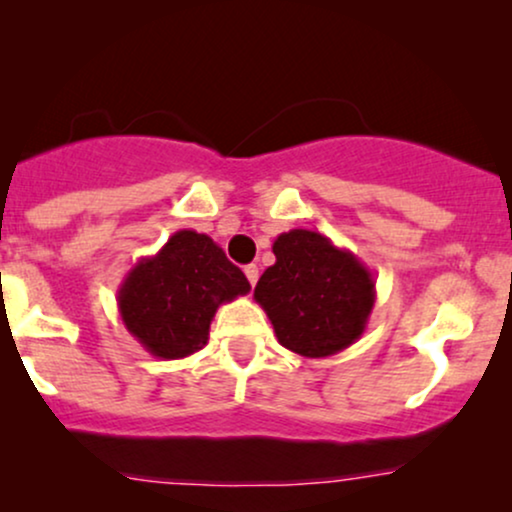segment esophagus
<instances>
[{
	"label": "esophagus",
	"instance_id": "34e87169",
	"mask_svg": "<svg viewBox=\"0 0 512 512\" xmlns=\"http://www.w3.org/2000/svg\"><path fill=\"white\" fill-rule=\"evenodd\" d=\"M245 276H248V281L252 286L257 284V279H260V269L255 267V264H248V267H245Z\"/></svg>",
	"mask_w": 512,
	"mask_h": 512
}]
</instances>
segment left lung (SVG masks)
<instances>
[{"label":"left lung","mask_w":512,"mask_h":512,"mask_svg":"<svg viewBox=\"0 0 512 512\" xmlns=\"http://www.w3.org/2000/svg\"><path fill=\"white\" fill-rule=\"evenodd\" d=\"M272 252L276 262L257 281L255 301L279 344L298 356L325 358L358 342L375 305L366 264L308 228L276 236Z\"/></svg>","instance_id":"obj_1"}]
</instances>
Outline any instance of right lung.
Returning a JSON list of instances; mask_svg holds the SVG:
<instances>
[{
	"label": "right lung",
	"mask_w": 512,
	"mask_h": 512,
	"mask_svg": "<svg viewBox=\"0 0 512 512\" xmlns=\"http://www.w3.org/2000/svg\"><path fill=\"white\" fill-rule=\"evenodd\" d=\"M245 293L250 281L226 252L204 233L182 228L125 274L117 310L151 356L175 361L202 349L219 305Z\"/></svg>",
	"instance_id": "1"
}]
</instances>
